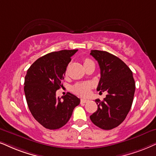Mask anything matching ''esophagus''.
Here are the masks:
<instances>
[{"label": "esophagus", "mask_w": 156, "mask_h": 156, "mask_svg": "<svg viewBox=\"0 0 156 156\" xmlns=\"http://www.w3.org/2000/svg\"><path fill=\"white\" fill-rule=\"evenodd\" d=\"M88 101V100L86 99V98H81V99H80V102H81V103H86V102Z\"/></svg>", "instance_id": "1"}]
</instances>
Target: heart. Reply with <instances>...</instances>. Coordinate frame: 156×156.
Masks as SVG:
<instances>
[{"label":"heart","instance_id":"heart-1","mask_svg":"<svg viewBox=\"0 0 156 156\" xmlns=\"http://www.w3.org/2000/svg\"><path fill=\"white\" fill-rule=\"evenodd\" d=\"M93 62L92 60H90V59H85L84 60V65L88 63V62ZM90 88V84L88 83H78L75 85L74 87L73 88V90L75 93L79 94V95L85 96L88 93Z\"/></svg>","mask_w":156,"mask_h":156}]
</instances>
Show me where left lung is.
<instances>
[{
	"mask_svg": "<svg viewBox=\"0 0 156 156\" xmlns=\"http://www.w3.org/2000/svg\"><path fill=\"white\" fill-rule=\"evenodd\" d=\"M90 55L97 60L101 70L96 90L108 93L103 101L99 98L95 100L98 109L90 119L96 126L109 130L118 127L129 113L135 83L129 67L115 55L96 50H91Z\"/></svg>",
	"mask_w": 156,
	"mask_h": 156,
	"instance_id": "obj_1",
	"label": "left lung"
}]
</instances>
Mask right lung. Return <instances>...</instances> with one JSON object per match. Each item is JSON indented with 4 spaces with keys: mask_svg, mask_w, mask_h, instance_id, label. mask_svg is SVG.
<instances>
[{
    "mask_svg": "<svg viewBox=\"0 0 156 156\" xmlns=\"http://www.w3.org/2000/svg\"><path fill=\"white\" fill-rule=\"evenodd\" d=\"M77 51L48 53L37 59L27 70L23 88L27 104L34 119L47 129L63 127L80 104V98L70 93L56 97L68 65Z\"/></svg>",
    "mask_w": 156,
    "mask_h": 156,
    "instance_id": "add662e5",
    "label": "right lung"
}]
</instances>
